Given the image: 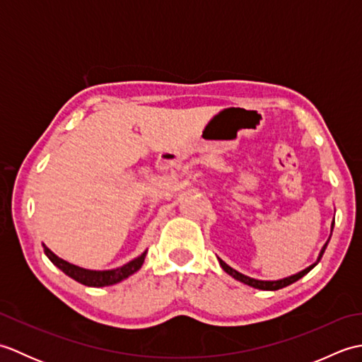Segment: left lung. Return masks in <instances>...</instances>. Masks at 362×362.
<instances>
[{
  "instance_id": "8db88e82",
  "label": "left lung",
  "mask_w": 362,
  "mask_h": 362,
  "mask_svg": "<svg viewBox=\"0 0 362 362\" xmlns=\"http://www.w3.org/2000/svg\"><path fill=\"white\" fill-rule=\"evenodd\" d=\"M333 227H334V221H333V224H332V232H333ZM329 238H332V236H329ZM329 238H328V241H329ZM328 241L324 244V247H322V250H320V253H319V257H317V261H314V263H313L311 266L303 269V271H300V272H297V274H294V275H291V276H286V279H280V280H257V279H252V276L244 275V274H241V272H238L236 269L230 267V266H228L227 263H224V261H222L221 258H218V259H219L221 267L224 269V271H226L228 275H232L235 280L241 281V283H244V284H247V286H252V288H255V289H261V291H276V289H281V288H284V286H289V284H292L294 281H297L298 279H302L303 275L308 274V272L311 271V269L319 263L322 255H324V252H325L327 245H328Z\"/></svg>"
}]
</instances>
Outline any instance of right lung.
I'll return each instance as SVG.
<instances>
[{
	"label": "right lung",
	"mask_w": 362,
	"mask_h": 362,
	"mask_svg": "<svg viewBox=\"0 0 362 362\" xmlns=\"http://www.w3.org/2000/svg\"><path fill=\"white\" fill-rule=\"evenodd\" d=\"M43 250H45V255L49 258L51 263L54 266H57L64 274L71 276L73 280L86 284V286H91V288L110 286V284H117L122 280H126L127 276L135 274L138 269L143 266L144 258H146V252H148V250H144L140 257L134 258L132 261H129V263H126L121 267L109 269V271H93V269H83V267L68 263V261H65L62 258H59L56 253L46 247L45 244H43Z\"/></svg>",
	"instance_id": "add662e5"
}]
</instances>
